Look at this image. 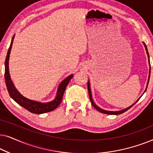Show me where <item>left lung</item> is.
I'll list each match as a JSON object with an SVG mask.
<instances>
[{
    "label": "left lung",
    "instance_id": "8db88e82",
    "mask_svg": "<svg viewBox=\"0 0 153 153\" xmlns=\"http://www.w3.org/2000/svg\"><path fill=\"white\" fill-rule=\"evenodd\" d=\"M143 45H144V47H145V49H146V53H147V55H148V62H149V66L150 67V57H149V53H148V49H147V47H146V44L144 43V42H143ZM150 70H149V76H148V82H147V85H146V90H145V91H144V93H145L146 92V89H147V87H148V82H149V79H150ZM88 94H89V97H90V100H91V104H92V105H93V106H94V108H96V109H97L98 111H100V112H101V113H102V114H109V115H119V114H123V113H124V112H125L126 111H127L129 109V108H130L131 106H132L134 104H135L136 103H137V102L139 101V100L140 99H138L137 101H136L132 105H131V106H129V107H127V108H125V109H123V110H120V111H106V110H104V109H102V108H100L99 106H97V105H96V104H95V102H94V101H93V97H92V94H91V85H90V82H89V81H88Z\"/></svg>",
    "mask_w": 153,
    "mask_h": 153
}]
</instances>
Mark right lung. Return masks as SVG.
<instances>
[{"instance_id": "add662e5", "label": "right lung", "mask_w": 153, "mask_h": 153, "mask_svg": "<svg viewBox=\"0 0 153 153\" xmlns=\"http://www.w3.org/2000/svg\"><path fill=\"white\" fill-rule=\"evenodd\" d=\"M14 35L12 37L11 44H10V48L7 51V56L5 62V79L6 86H7V91L9 93L10 97L12 98L16 103L22 106L33 114H42L51 111L56 109V108L59 106L60 102L62 101V97H63L64 92L65 91L67 85L70 82V79L73 77V74H70V76L66 77L64 80H62L58 85L57 93H56V97L53 100L48 102H40L35 101L30 99H28L24 96H23L19 92L14 86L13 82H12L11 77L10 75L9 72V59H10V54L11 52V49L13 44V40L14 38Z\"/></svg>"}]
</instances>
